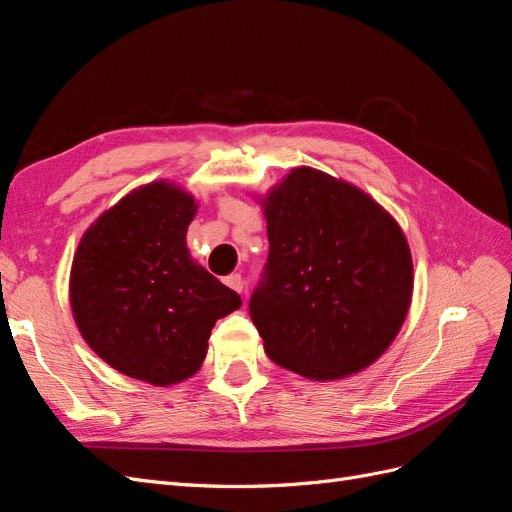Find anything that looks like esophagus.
Listing matches in <instances>:
<instances>
[{"label":"esophagus","mask_w":512,"mask_h":512,"mask_svg":"<svg viewBox=\"0 0 512 512\" xmlns=\"http://www.w3.org/2000/svg\"><path fill=\"white\" fill-rule=\"evenodd\" d=\"M224 284H226L228 288L235 290V292H243V280H241L239 273H232V275L224 277Z\"/></svg>","instance_id":"obj_1"}]
</instances>
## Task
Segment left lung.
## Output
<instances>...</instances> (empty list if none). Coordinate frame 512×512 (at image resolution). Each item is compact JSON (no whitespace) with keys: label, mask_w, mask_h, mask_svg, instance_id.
<instances>
[{"label":"left lung","mask_w":512,"mask_h":512,"mask_svg":"<svg viewBox=\"0 0 512 512\" xmlns=\"http://www.w3.org/2000/svg\"><path fill=\"white\" fill-rule=\"evenodd\" d=\"M269 258L250 316L269 359L337 380L391 346L412 299V256L374 198L316 168H292L262 198Z\"/></svg>","instance_id":"1"}]
</instances>
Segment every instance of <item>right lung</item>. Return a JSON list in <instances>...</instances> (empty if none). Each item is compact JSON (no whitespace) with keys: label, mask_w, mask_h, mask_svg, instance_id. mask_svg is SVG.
<instances>
[{"label":"right lung","mask_w":512,"mask_h":512,"mask_svg":"<svg viewBox=\"0 0 512 512\" xmlns=\"http://www.w3.org/2000/svg\"><path fill=\"white\" fill-rule=\"evenodd\" d=\"M196 200L153 181L87 228L70 271L74 322L104 363L156 386L194 376L215 320L241 297L192 260Z\"/></svg>","instance_id":"obj_1"}]
</instances>
